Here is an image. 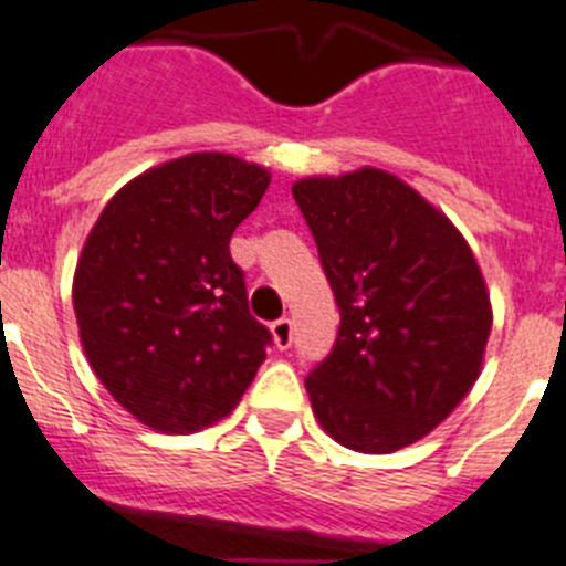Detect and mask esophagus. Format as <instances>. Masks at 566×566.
Listing matches in <instances>:
<instances>
[{
    "label": "esophagus",
    "mask_w": 566,
    "mask_h": 566,
    "mask_svg": "<svg viewBox=\"0 0 566 566\" xmlns=\"http://www.w3.org/2000/svg\"><path fill=\"white\" fill-rule=\"evenodd\" d=\"M271 335H273V344H276L279 349H287V346L293 344V321L290 318L273 321Z\"/></svg>",
    "instance_id": "obj_1"
}]
</instances>
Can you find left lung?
<instances>
[{
  "instance_id": "1",
  "label": "left lung",
  "mask_w": 566,
  "mask_h": 566,
  "mask_svg": "<svg viewBox=\"0 0 566 566\" xmlns=\"http://www.w3.org/2000/svg\"><path fill=\"white\" fill-rule=\"evenodd\" d=\"M293 197L340 310L307 375L335 442L391 454L437 429L482 371L493 310L465 237L400 177L364 166L304 177Z\"/></svg>"
}]
</instances>
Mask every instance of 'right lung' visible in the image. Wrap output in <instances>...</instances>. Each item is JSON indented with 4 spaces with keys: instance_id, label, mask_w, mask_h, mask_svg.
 Listing matches in <instances>:
<instances>
[{
    "instance_id": "1",
    "label": "right lung",
    "mask_w": 566,
    "mask_h": 566,
    "mask_svg": "<svg viewBox=\"0 0 566 566\" xmlns=\"http://www.w3.org/2000/svg\"><path fill=\"white\" fill-rule=\"evenodd\" d=\"M271 171L195 151L137 175L84 242L73 307L84 355L132 417L191 434L237 409L271 344L231 259Z\"/></svg>"
}]
</instances>
